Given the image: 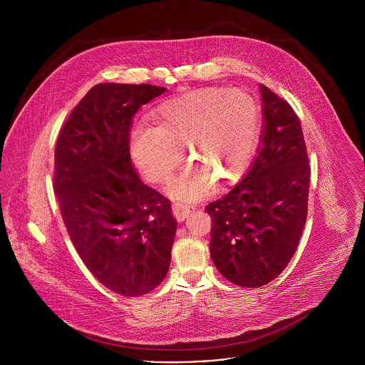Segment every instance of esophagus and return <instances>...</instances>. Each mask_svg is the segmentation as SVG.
<instances>
[{
	"label": "esophagus",
	"mask_w": 365,
	"mask_h": 365,
	"mask_svg": "<svg viewBox=\"0 0 365 365\" xmlns=\"http://www.w3.org/2000/svg\"><path fill=\"white\" fill-rule=\"evenodd\" d=\"M193 210H195L193 205H186V203H180V202H173V203H172L173 215H175V218H176L179 222L185 221V220L192 214Z\"/></svg>",
	"instance_id": "obj_1"
}]
</instances>
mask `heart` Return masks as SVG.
<instances>
[{"label":"heart","instance_id":"obj_1","mask_svg":"<svg viewBox=\"0 0 365 365\" xmlns=\"http://www.w3.org/2000/svg\"><path fill=\"white\" fill-rule=\"evenodd\" d=\"M153 127L138 124L131 137V158L153 185L168 183L182 163L187 145L196 168L180 175L170 192L196 199L228 185L248 166L257 145L259 108L245 91L203 88L172 98L153 113Z\"/></svg>","mask_w":365,"mask_h":365}]
</instances>
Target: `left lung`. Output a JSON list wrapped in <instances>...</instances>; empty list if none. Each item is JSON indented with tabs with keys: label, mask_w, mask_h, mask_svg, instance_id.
Returning <instances> with one entry per match:
<instances>
[{
	"label": "left lung",
	"mask_w": 365,
	"mask_h": 365,
	"mask_svg": "<svg viewBox=\"0 0 365 365\" xmlns=\"http://www.w3.org/2000/svg\"><path fill=\"white\" fill-rule=\"evenodd\" d=\"M262 144L247 175L211 202L210 251L218 272L241 287L274 280L293 257L306 222L310 169L300 121L289 103L259 85Z\"/></svg>",
	"instance_id": "left-lung-1"
}]
</instances>
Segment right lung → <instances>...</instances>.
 Here are the masks:
<instances>
[{"label":"right lung","mask_w":365,"mask_h":365,"mask_svg":"<svg viewBox=\"0 0 365 365\" xmlns=\"http://www.w3.org/2000/svg\"><path fill=\"white\" fill-rule=\"evenodd\" d=\"M166 88L98 83L59 133L55 192L69 237L107 289L137 297L170 266L178 222L170 200L144 185L130 158L133 117Z\"/></svg>","instance_id":"right-lung-1"}]
</instances>
